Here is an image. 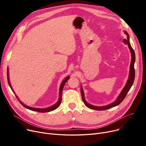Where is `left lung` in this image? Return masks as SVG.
<instances>
[{
	"mask_svg": "<svg viewBox=\"0 0 146 146\" xmlns=\"http://www.w3.org/2000/svg\"><path fill=\"white\" fill-rule=\"evenodd\" d=\"M124 33L127 35V40L124 39L123 40V42H124V43L128 44V48H129V49L130 50V52H131V64H130L129 77H128V79L127 80V82L126 83L125 86L123 88V89L122 90L121 92L120 93V94L118 96V98L115 100V101H114L113 103H112V104H111L108 105H106V106H94V105H92L88 104L85 101V96H84L83 90L82 86H81L80 89H81V95H82V100H83L84 104H85V105L90 109H92V110H97V111H103V110H108V109L113 108V107H114V106H116L118 105L125 99V96H126V95L128 93V92L129 90L130 89H131V88L133 85V84L134 83V79H135V70H134V63H135V52H134V50L131 47V44H130L129 35L128 34V33L126 31H124Z\"/></svg>",
	"mask_w": 146,
	"mask_h": 146,
	"instance_id": "obj_1",
	"label": "left lung"
}]
</instances>
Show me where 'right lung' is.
<instances>
[{"mask_svg":"<svg viewBox=\"0 0 146 146\" xmlns=\"http://www.w3.org/2000/svg\"><path fill=\"white\" fill-rule=\"evenodd\" d=\"M7 82H8V83L9 85V86L11 87L12 90L13 92L12 88V86L11 85V83H10V81H9V71H8V69H7ZM69 78H70V77L69 76H67V77H66L64 80L62 82V83H61V85H60V92H59V99H58V101H57V102L56 104H55L54 105H53L52 106H50V107H48V108H32V107H29L28 106H27L25 105V104H23L22 102H21L20 101V103L24 106V107H25L26 108L28 109V110H30L31 111H37V112H50V111H53L54 110L56 109H57L58 107L60 106L61 102V95H62V91H63V87H64V85H65V83H66V82L69 79ZM16 97L17 98V99L19 100V99L18 98V96L16 95Z\"/></svg>","mask_w":146,"mask_h":146,"instance_id":"1","label":"right lung"}]
</instances>
